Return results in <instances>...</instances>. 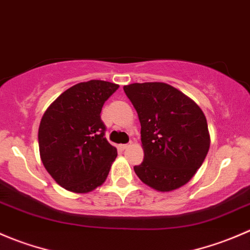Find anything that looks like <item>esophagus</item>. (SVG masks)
<instances>
[{
  "mask_svg": "<svg viewBox=\"0 0 250 250\" xmlns=\"http://www.w3.org/2000/svg\"><path fill=\"white\" fill-rule=\"evenodd\" d=\"M129 146H132V143H128V144L120 145V149L121 150H125V149H128V147H129Z\"/></svg>",
  "mask_w": 250,
  "mask_h": 250,
  "instance_id": "obj_1",
  "label": "esophagus"
}]
</instances>
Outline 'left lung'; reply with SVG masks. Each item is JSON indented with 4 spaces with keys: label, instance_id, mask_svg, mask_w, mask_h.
Masks as SVG:
<instances>
[{
    "label": "left lung",
    "instance_id": "1",
    "mask_svg": "<svg viewBox=\"0 0 250 250\" xmlns=\"http://www.w3.org/2000/svg\"><path fill=\"white\" fill-rule=\"evenodd\" d=\"M123 90L142 125L144 160L134 166L140 181L159 192H171L188 183L210 147L203 111L166 83H134Z\"/></svg>",
    "mask_w": 250,
    "mask_h": 250
}]
</instances>
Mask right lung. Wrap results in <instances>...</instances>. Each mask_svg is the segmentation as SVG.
<instances>
[{
    "label": "right lung",
    "instance_id": "1",
    "mask_svg": "<svg viewBox=\"0 0 250 250\" xmlns=\"http://www.w3.org/2000/svg\"><path fill=\"white\" fill-rule=\"evenodd\" d=\"M115 83L89 81L61 94L43 113L39 150L46 171L64 189L89 193L105 182L117 149L105 138L101 120Z\"/></svg>",
    "mask_w": 250,
    "mask_h": 250
}]
</instances>
